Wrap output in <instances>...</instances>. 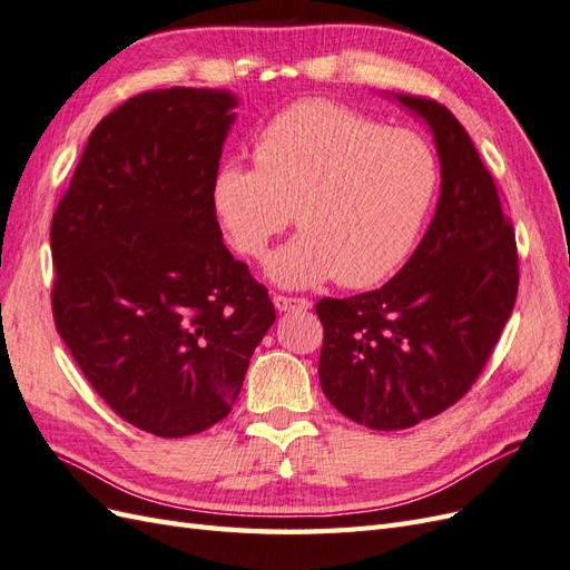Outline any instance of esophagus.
Here are the masks:
<instances>
[{
  "label": "esophagus",
  "instance_id": "34e87169",
  "mask_svg": "<svg viewBox=\"0 0 570 570\" xmlns=\"http://www.w3.org/2000/svg\"><path fill=\"white\" fill-rule=\"evenodd\" d=\"M273 304L278 312H306V308H312V302L304 299V297H287V295H275Z\"/></svg>",
  "mask_w": 570,
  "mask_h": 570
}]
</instances>
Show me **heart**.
I'll list each match as a JSON object with an SVG mask.
<instances>
[{"mask_svg":"<svg viewBox=\"0 0 570 570\" xmlns=\"http://www.w3.org/2000/svg\"><path fill=\"white\" fill-rule=\"evenodd\" d=\"M254 164L216 170L214 206L233 245L262 262L295 212L302 230L273 256L271 278L306 287L333 278L371 287L404 264L440 189V159L423 135L325 99L273 116Z\"/></svg>","mask_w":570,"mask_h":570,"instance_id":"1","label":"heart"}]
</instances>
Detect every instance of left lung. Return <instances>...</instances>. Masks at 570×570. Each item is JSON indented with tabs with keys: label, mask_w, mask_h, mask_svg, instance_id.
<instances>
[{
	"label": "left lung",
	"mask_w": 570,
	"mask_h": 570,
	"mask_svg": "<svg viewBox=\"0 0 570 570\" xmlns=\"http://www.w3.org/2000/svg\"><path fill=\"white\" fill-rule=\"evenodd\" d=\"M400 101L435 135V218L390 283L316 304L321 387L340 413L371 430L411 428L469 394L519 295L513 226L469 132L435 99Z\"/></svg>",
	"instance_id": "8db88e82"
}]
</instances>
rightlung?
Returning a JSON list of instances; mask_svg holds the SVG:
<instances>
[{
  "instance_id": "add662e5",
  "label": "right lung",
  "mask_w": 570,
  "mask_h": 570,
  "mask_svg": "<svg viewBox=\"0 0 570 570\" xmlns=\"http://www.w3.org/2000/svg\"><path fill=\"white\" fill-rule=\"evenodd\" d=\"M233 107L195 88L130 97L92 130L51 216L57 333L116 416L159 438L228 416L275 321L216 218Z\"/></svg>"
}]
</instances>
